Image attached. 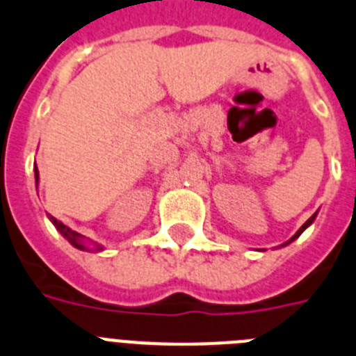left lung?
<instances>
[{
  "instance_id": "left-lung-1",
  "label": "left lung",
  "mask_w": 356,
  "mask_h": 356,
  "mask_svg": "<svg viewBox=\"0 0 356 356\" xmlns=\"http://www.w3.org/2000/svg\"><path fill=\"white\" fill-rule=\"evenodd\" d=\"M314 218H315V215H314V216H310V218H308V220H307V222H305V224H302V225H301V229H299V231H298V233L293 234V236H292V240H296V238H298V236H299V234H301V233H302V231L307 229L308 225H310V224H312V222H314ZM292 240H289V242H292Z\"/></svg>"
}]
</instances>
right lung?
<instances>
[{
    "label": "right lung",
    "mask_w": 356,
    "mask_h": 356,
    "mask_svg": "<svg viewBox=\"0 0 356 356\" xmlns=\"http://www.w3.org/2000/svg\"><path fill=\"white\" fill-rule=\"evenodd\" d=\"M37 179H39V170L35 168V182H37ZM49 220L54 222V225L57 227L58 231H60V233H63L64 238H67V240H70L71 245H75L76 249H84V245L80 243V234L76 233V231H71L67 225H64L63 222H58L55 216H49Z\"/></svg>",
    "instance_id": "obj_1"
}]
</instances>
